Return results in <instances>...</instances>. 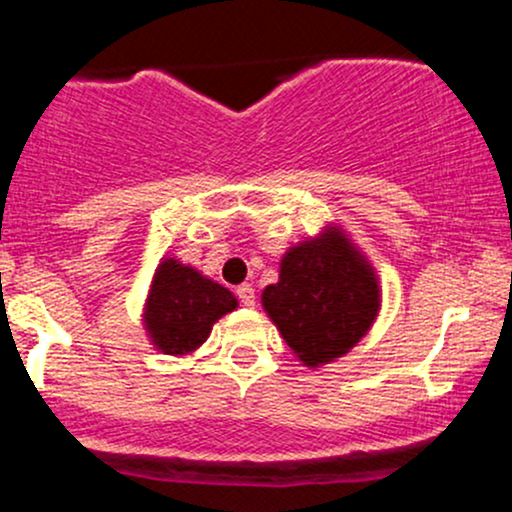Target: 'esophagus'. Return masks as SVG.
<instances>
[{"instance_id": "34e87169", "label": "esophagus", "mask_w": 512, "mask_h": 512, "mask_svg": "<svg viewBox=\"0 0 512 512\" xmlns=\"http://www.w3.org/2000/svg\"><path fill=\"white\" fill-rule=\"evenodd\" d=\"M236 293H238L240 303H243L245 308H252V305H255V289H252L250 284H243V286H238Z\"/></svg>"}]
</instances>
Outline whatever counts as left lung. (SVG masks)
Returning a JSON list of instances; mask_svg holds the SVG:
<instances>
[{"instance_id":"left-lung-1","label":"left lung","mask_w":512,"mask_h":512,"mask_svg":"<svg viewBox=\"0 0 512 512\" xmlns=\"http://www.w3.org/2000/svg\"><path fill=\"white\" fill-rule=\"evenodd\" d=\"M383 289L375 267L339 223L291 245L262 308L308 368L349 354L378 320Z\"/></svg>"}]
</instances>
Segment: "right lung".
<instances>
[{"instance_id":"obj_1","label":"right lung","mask_w":512,"mask_h":512,"mask_svg":"<svg viewBox=\"0 0 512 512\" xmlns=\"http://www.w3.org/2000/svg\"><path fill=\"white\" fill-rule=\"evenodd\" d=\"M238 308V298L219 281L178 257H163L151 276L142 325L151 346L166 356L185 358L209 339L211 327Z\"/></svg>"}]
</instances>
